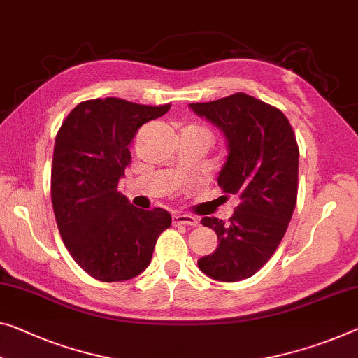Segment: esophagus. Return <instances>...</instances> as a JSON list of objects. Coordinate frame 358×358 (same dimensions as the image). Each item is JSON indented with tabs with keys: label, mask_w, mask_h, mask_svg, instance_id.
Wrapping results in <instances>:
<instances>
[{
	"label": "esophagus",
	"mask_w": 358,
	"mask_h": 358,
	"mask_svg": "<svg viewBox=\"0 0 358 358\" xmlns=\"http://www.w3.org/2000/svg\"><path fill=\"white\" fill-rule=\"evenodd\" d=\"M173 224L174 225H192V227H196L198 219L194 216H189V214H176V216H173Z\"/></svg>",
	"instance_id": "1"
}]
</instances>
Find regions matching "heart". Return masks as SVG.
<instances>
[{
	"mask_svg": "<svg viewBox=\"0 0 358 358\" xmlns=\"http://www.w3.org/2000/svg\"><path fill=\"white\" fill-rule=\"evenodd\" d=\"M201 129H203V128H201Z\"/></svg>",
	"mask_w": 358,
	"mask_h": 358,
	"instance_id": "b5f03b06",
	"label": "heart"
}]
</instances>
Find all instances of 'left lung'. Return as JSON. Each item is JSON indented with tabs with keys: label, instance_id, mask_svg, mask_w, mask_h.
Returning <instances> with one entry per match:
<instances>
[{
	"label": "left lung",
	"instance_id": "8db88e82",
	"mask_svg": "<svg viewBox=\"0 0 358 358\" xmlns=\"http://www.w3.org/2000/svg\"><path fill=\"white\" fill-rule=\"evenodd\" d=\"M190 108L227 137L229 157L217 184L225 196L240 200L227 222L201 219L219 245L198 267L219 282H240L271 259L287 232L298 200V142L282 110L245 92Z\"/></svg>",
	"mask_w": 358,
	"mask_h": 358
}]
</instances>
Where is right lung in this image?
<instances>
[{"instance_id": "add662e5", "label": "right lung", "mask_w": 358, "mask_h": 358, "mask_svg": "<svg viewBox=\"0 0 358 358\" xmlns=\"http://www.w3.org/2000/svg\"><path fill=\"white\" fill-rule=\"evenodd\" d=\"M171 108L118 97L80 102L56 136L51 198L60 236L75 262L101 282L144 272L171 214L139 210L117 190L142 124Z\"/></svg>"}]
</instances>
